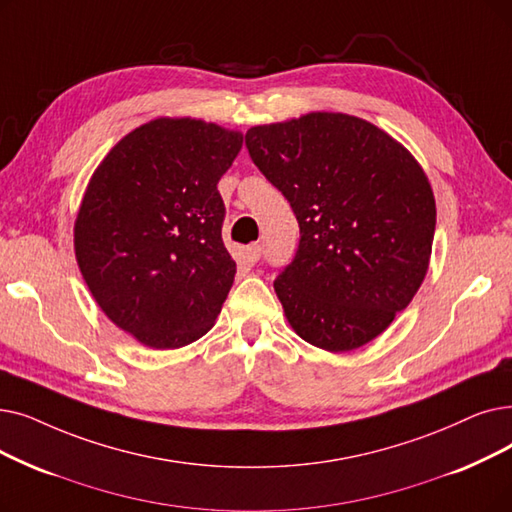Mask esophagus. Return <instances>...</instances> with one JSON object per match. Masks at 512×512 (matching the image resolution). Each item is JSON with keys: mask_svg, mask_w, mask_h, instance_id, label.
<instances>
[{"mask_svg": "<svg viewBox=\"0 0 512 512\" xmlns=\"http://www.w3.org/2000/svg\"><path fill=\"white\" fill-rule=\"evenodd\" d=\"M247 257L251 263H257L261 257V244H251V247L247 249Z\"/></svg>", "mask_w": 512, "mask_h": 512, "instance_id": "1", "label": "esophagus"}]
</instances>
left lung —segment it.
<instances>
[{
    "label": "left lung",
    "mask_w": 512,
    "mask_h": 512,
    "mask_svg": "<svg viewBox=\"0 0 512 512\" xmlns=\"http://www.w3.org/2000/svg\"><path fill=\"white\" fill-rule=\"evenodd\" d=\"M244 144L299 221L297 253L274 280L286 320L335 353L379 337L429 268L437 213L425 171L343 113L251 127Z\"/></svg>",
    "instance_id": "obj_1"
}]
</instances>
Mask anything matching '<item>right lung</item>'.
I'll return each instance as SVG.
<instances>
[{
	"mask_svg": "<svg viewBox=\"0 0 512 512\" xmlns=\"http://www.w3.org/2000/svg\"><path fill=\"white\" fill-rule=\"evenodd\" d=\"M242 133L157 119L106 154L75 221V255L96 303L146 347L177 349L213 326L236 274L217 184Z\"/></svg>",
	"mask_w": 512,
	"mask_h": 512,
	"instance_id": "obj_1",
	"label": "right lung"
}]
</instances>
